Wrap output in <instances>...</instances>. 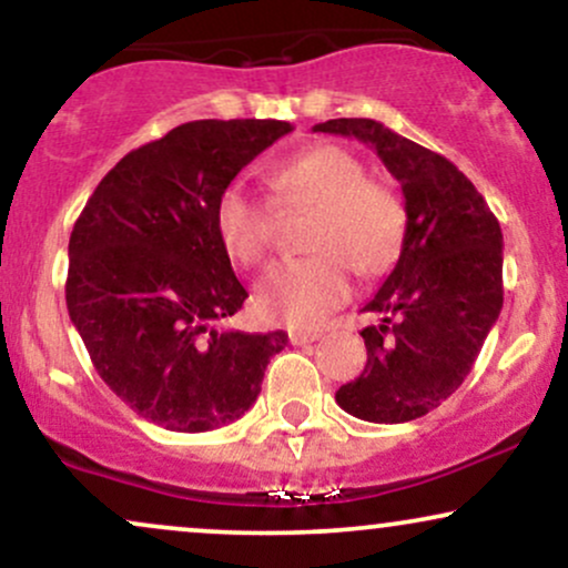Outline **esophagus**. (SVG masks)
<instances>
[{
    "mask_svg": "<svg viewBox=\"0 0 568 568\" xmlns=\"http://www.w3.org/2000/svg\"><path fill=\"white\" fill-rule=\"evenodd\" d=\"M321 336H323L321 331H291V334H288L293 347H302V344H312V342H317V338H321Z\"/></svg>",
    "mask_w": 568,
    "mask_h": 568,
    "instance_id": "esophagus-1",
    "label": "esophagus"
}]
</instances>
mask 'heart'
Instances as JSON below:
<instances>
[{
    "label": "heart",
    "mask_w": 568,
    "mask_h": 568,
    "mask_svg": "<svg viewBox=\"0 0 568 568\" xmlns=\"http://www.w3.org/2000/svg\"><path fill=\"white\" fill-rule=\"evenodd\" d=\"M266 181L272 200L243 184L221 189L213 230L232 262L256 266L275 245L274 207L280 213L312 211L304 230L310 256L272 266L253 293L264 321L312 328L349 296V270L374 277L395 264L406 237V207L387 184L366 179V165L355 154L334 143H317L280 162Z\"/></svg>",
    "instance_id": "obj_1"
}]
</instances>
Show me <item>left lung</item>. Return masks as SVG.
<instances>
[{"instance_id": "left-lung-1", "label": "left lung", "mask_w": 568, "mask_h": 568, "mask_svg": "<svg viewBox=\"0 0 568 568\" xmlns=\"http://www.w3.org/2000/svg\"><path fill=\"white\" fill-rule=\"evenodd\" d=\"M317 133L368 143L406 197L400 258L363 306L382 325L363 328L368 363L338 387L357 419L400 425L456 393L501 310V230L484 194L454 162L376 120H328Z\"/></svg>"}]
</instances>
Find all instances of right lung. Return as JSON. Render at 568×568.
Returning <instances> with one entry per match:
<instances>
[{
  "instance_id": "obj_1",
  "label": "right lung",
  "mask_w": 568,
  "mask_h": 568,
  "mask_svg": "<svg viewBox=\"0 0 568 568\" xmlns=\"http://www.w3.org/2000/svg\"><path fill=\"white\" fill-rule=\"evenodd\" d=\"M291 130L280 120L186 122L116 162L77 219L69 317L98 376L154 425L205 433L240 419L288 344L285 331L213 328L247 298L213 205Z\"/></svg>"
}]
</instances>
